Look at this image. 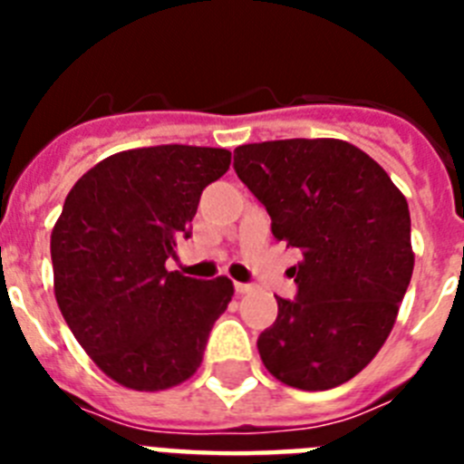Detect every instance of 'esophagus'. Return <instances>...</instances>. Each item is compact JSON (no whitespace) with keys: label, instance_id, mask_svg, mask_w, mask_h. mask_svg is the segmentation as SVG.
Segmentation results:
<instances>
[{"label":"esophagus","instance_id":"obj_1","mask_svg":"<svg viewBox=\"0 0 464 464\" xmlns=\"http://www.w3.org/2000/svg\"><path fill=\"white\" fill-rule=\"evenodd\" d=\"M235 290L237 295H248L256 290V285H251V283H235Z\"/></svg>","mask_w":464,"mask_h":464}]
</instances>
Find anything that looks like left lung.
I'll return each instance as SVG.
<instances>
[{"instance_id":"left-lung-1","label":"left lung","mask_w":464,"mask_h":464,"mask_svg":"<svg viewBox=\"0 0 464 464\" xmlns=\"http://www.w3.org/2000/svg\"><path fill=\"white\" fill-rule=\"evenodd\" d=\"M235 169L265 204L272 235L302 251L297 297L257 351L281 383L330 391L374 360L413 274L407 197L383 167L342 139L246 143Z\"/></svg>"}]
</instances>
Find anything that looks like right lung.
Segmentation results:
<instances>
[{"label":"right lung","instance_id":"add662e5","mask_svg":"<svg viewBox=\"0 0 464 464\" xmlns=\"http://www.w3.org/2000/svg\"><path fill=\"white\" fill-rule=\"evenodd\" d=\"M232 153L150 146L109 155L64 199L51 235L55 299L69 330L109 379L130 391H167L202 364L208 332L235 285L167 272L190 237L208 183Z\"/></svg>","mask_w":464,"mask_h":464}]
</instances>
